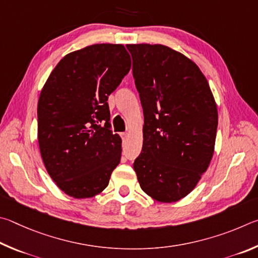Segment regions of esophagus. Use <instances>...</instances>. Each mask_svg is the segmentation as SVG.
<instances>
[{
	"label": "esophagus",
	"instance_id": "1",
	"mask_svg": "<svg viewBox=\"0 0 258 258\" xmlns=\"http://www.w3.org/2000/svg\"><path fill=\"white\" fill-rule=\"evenodd\" d=\"M120 136H121V138L123 139V141H124V139H125L126 137H128V134H126V133H121V134H120Z\"/></svg>",
	"mask_w": 258,
	"mask_h": 258
}]
</instances>
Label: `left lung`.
Wrapping results in <instances>:
<instances>
[{
  "instance_id": "left-lung-1",
  "label": "left lung",
  "mask_w": 258,
  "mask_h": 258,
  "mask_svg": "<svg viewBox=\"0 0 258 258\" xmlns=\"http://www.w3.org/2000/svg\"><path fill=\"white\" fill-rule=\"evenodd\" d=\"M144 111L143 150L135 160L141 188L162 203L186 197L214 153L218 108L205 76L164 45L129 44Z\"/></svg>"
}]
</instances>
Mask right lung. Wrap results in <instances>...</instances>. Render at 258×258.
Returning a JSON list of instances; mask_svg holds the SVG:
<instances>
[{
    "mask_svg": "<svg viewBox=\"0 0 258 258\" xmlns=\"http://www.w3.org/2000/svg\"><path fill=\"white\" fill-rule=\"evenodd\" d=\"M130 67L123 45H90L63 57L40 92V155L67 195L89 198L102 192L120 163L122 142L111 130L107 98Z\"/></svg>",
    "mask_w": 258,
    "mask_h": 258,
    "instance_id": "1",
    "label": "right lung"
}]
</instances>
